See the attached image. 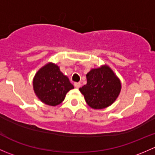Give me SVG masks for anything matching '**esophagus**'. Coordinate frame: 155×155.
Listing matches in <instances>:
<instances>
[{"label": "esophagus", "instance_id": "esophagus-1", "mask_svg": "<svg viewBox=\"0 0 155 155\" xmlns=\"http://www.w3.org/2000/svg\"><path fill=\"white\" fill-rule=\"evenodd\" d=\"M74 86L75 87H76V88H79L81 86V83L80 82H76V83H74Z\"/></svg>", "mask_w": 155, "mask_h": 155}]
</instances>
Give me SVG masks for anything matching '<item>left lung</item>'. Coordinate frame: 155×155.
<instances>
[{"label":"left lung","instance_id":"left-lung-1","mask_svg":"<svg viewBox=\"0 0 155 155\" xmlns=\"http://www.w3.org/2000/svg\"><path fill=\"white\" fill-rule=\"evenodd\" d=\"M87 84L79 88L87 104L94 109L112 105L121 90L119 78L107 64L91 69L86 74Z\"/></svg>","mask_w":155,"mask_h":155}]
</instances>
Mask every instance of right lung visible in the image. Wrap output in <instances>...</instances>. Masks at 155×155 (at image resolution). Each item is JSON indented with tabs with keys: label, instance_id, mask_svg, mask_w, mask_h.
Returning <instances> with one entry per match:
<instances>
[{
	"label": "right lung",
	"instance_id": "add662e5",
	"mask_svg": "<svg viewBox=\"0 0 155 155\" xmlns=\"http://www.w3.org/2000/svg\"><path fill=\"white\" fill-rule=\"evenodd\" d=\"M33 88L41 102L55 107L61 104L67 93L74 87L56 64L48 62L36 73Z\"/></svg>",
	"mask_w": 155,
	"mask_h": 155
}]
</instances>
